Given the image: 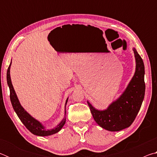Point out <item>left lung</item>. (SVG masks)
Listing matches in <instances>:
<instances>
[{
  "mask_svg": "<svg viewBox=\"0 0 157 157\" xmlns=\"http://www.w3.org/2000/svg\"><path fill=\"white\" fill-rule=\"evenodd\" d=\"M136 71L122 95L105 110H98L87 101L92 116L98 125L110 132L129 127L136 118L144 99L145 67L141 57L133 48Z\"/></svg>",
  "mask_w": 157,
  "mask_h": 157,
  "instance_id": "1",
  "label": "left lung"
}]
</instances>
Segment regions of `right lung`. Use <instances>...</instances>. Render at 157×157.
I'll return each instance as SVG.
<instances>
[{
  "mask_svg": "<svg viewBox=\"0 0 157 157\" xmlns=\"http://www.w3.org/2000/svg\"><path fill=\"white\" fill-rule=\"evenodd\" d=\"M11 64L12 61L9 66L8 69H7V82L10 88V100H11L13 109H14V110L15 111L16 113L17 114V116L18 118H19L21 121L22 122L23 124H24L26 127V128H27L29 131L31 133H33V134L36 135V136H50V135L56 134L58 132H59L66 123V116H64V118H63V120L60 122V123L59 124H57V126L55 127V128L51 129H45V127L40 123V122L36 120L35 118H34L33 116H30V114L24 109V108L21 106L19 100H18L17 98V95L16 94L14 87H13V85L11 81V78H10V66H11ZM68 99V98H67V100L66 101L65 107L66 104H67ZM66 113V112L65 111V116Z\"/></svg>",
  "mask_w": 157,
  "mask_h": 157,
  "instance_id": "add662e5",
  "label": "right lung"
}]
</instances>
